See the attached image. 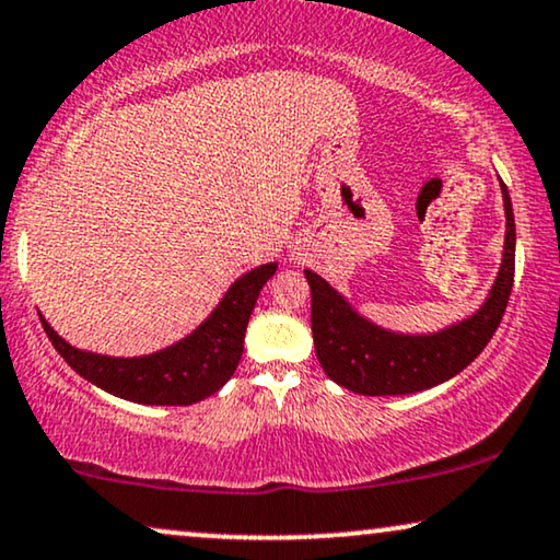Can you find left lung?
<instances>
[{
	"mask_svg": "<svg viewBox=\"0 0 560 560\" xmlns=\"http://www.w3.org/2000/svg\"><path fill=\"white\" fill-rule=\"evenodd\" d=\"M502 186L504 234L502 265L487 301L474 316L435 334H395L374 326L351 308L343 295L313 270H305L311 285V328L316 357L336 385L359 395H410L456 377L481 354L508 308L515 282V213L508 186Z\"/></svg>",
	"mask_w": 560,
	"mask_h": 560,
	"instance_id": "left-lung-1",
	"label": "left lung"
}]
</instances>
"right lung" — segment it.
<instances>
[{
    "label": "right lung",
    "mask_w": 560,
    "mask_h": 560,
    "mask_svg": "<svg viewBox=\"0 0 560 560\" xmlns=\"http://www.w3.org/2000/svg\"><path fill=\"white\" fill-rule=\"evenodd\" d=\"M275 270L278 262L242 275L194 334L148 357L125 359L81 351L60 339L48 320H40L58 354L91 385L140 405H194L224 387L234 374L252 308Z\"/></svg>",
    "instance_id": "add662e5"
}]
</instances>
